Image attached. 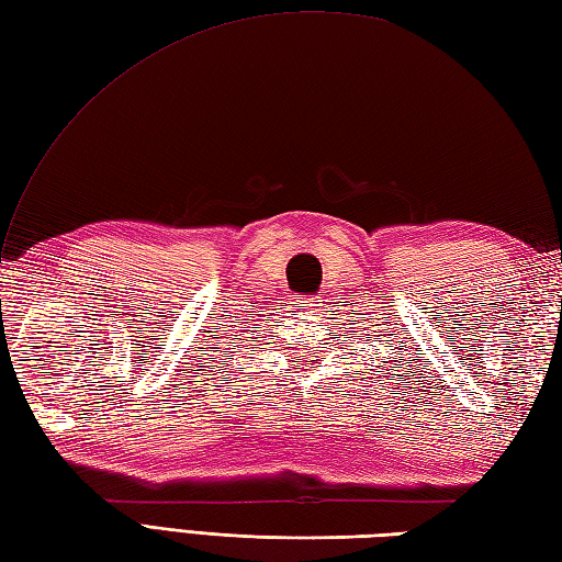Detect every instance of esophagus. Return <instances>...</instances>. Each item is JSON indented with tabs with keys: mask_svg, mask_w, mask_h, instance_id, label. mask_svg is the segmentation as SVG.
<instances>
[{
	"mask_svg": "<svg viewBox=\"0 0 562 562\" xmlns=\"http://www.w3.org/2000/svg\"><path fill=\"white\" fill-rule=\"evenodd\" d=\"M296 300H300V302H304V300H302V296H296ZM318 302H321V296H312V300H308V304H304V306H312V308H316V306H321Z\"/></svg>",
	"mask_w": 562,
	"mask_h": 562,
	"instance_id": "34e87169",
	"label": "esophagus"
}]
</instances>
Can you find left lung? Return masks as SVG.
I'll return each instance as SVG.
<instances>
[{"mask_svg": "<svg viewBox=\"0 0 562 562\" xmlns=\"http://www.w3.org/2000/svg\"><path fill=\"white\" fill-rule=\"evenodd\" d=\"M384 326H386V324H384ZM386 336L398 338V333H396V330H389V333H384V338H386ZM376 340H379V338H376ZM379 342H386V340H379ZM398 342H401V340H398ZM386 348H393V342H391V340H389ZM398 350H403V345H398ZM393 362H396V357H393Z\"/></svg>", "mask_w": 562, "mask_h": 562, "instance_id": "obj_1", "label": "left lung"}]
</instances>
